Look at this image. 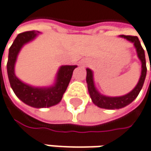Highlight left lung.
Listing matches in <instances>:
<instances>
[{
    "label": "left lung",
    "mask_w": 151,
    "mask_h": 151,
    "mask_svg": "<svg viewBox=\"0 0 151 151\" xmlns=\"http://www.w3.org/2000/svg\"><path fill=\"white\" fill-rule=\"evenodd\" d=\"M127 39L128 40L134 43L137 54L139 58L140 59L142 63V72H141V76L139 78V81L138 84L130 93L127 95L120 96V97H108V96H104L101 95L95 88L94 85V80H93V73L90 69L87 68V76H86V81L88 83V89L89 95L92 99V101L97 106L101 108L105 109H119L122 108L128 104H130L133 101L139 94L141 88L143 87V84L145 82V77H146V72H147V68H146V62H145V50L143 49L141 45L140 41L139 38L137 36H132V35H120ZM150 71H151V64H150Z\"/></svg>",
    "instance_id": "1"
}]
</instances>
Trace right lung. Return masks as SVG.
Segmentation results:
<instances>
[{
	"label": "right lung",
	"instance_id": "obj_1",
	"mask_svg": "<svg viewBox=\"0 0 151 151\" xmlns=\"http://www.w3.org/2000/svg\"><path fill=\"white\" fill-rule=\"evenodd\" d=\"M38 32L26 31L19 34L9 48L7 61V74L11 87L15 95L25 104L36 108L50 107L61 101L63 94L68 86L73 70L77 66L61 67L54 86L50 88H35L21 82L14 73V65L17 56L24 44L32 40L36 36Z\"/></svg>",
	"mask_w": 151,
	"mask_h": 151
}]
</instances>
